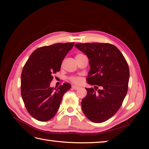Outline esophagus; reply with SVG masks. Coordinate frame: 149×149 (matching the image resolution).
Listing matches in <instances>:
<instances>
[{"label":"esophagus","instance_id":"34e87169","mask_svg":"<svg viewBox=\"0 0 149 149\" xmlns=\"http://www.w3.org/2000/svg\"><path fill=\"white\" fill-rule=\"evenodd\" d=\"M72 88L74 90H78L79 88V86H75V85H74V86H72Z\"/></svg>","mask_w":149,"mask_h":149}]
</instances>
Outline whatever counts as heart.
Segmentation results:
<instances>
[{
    "label": "heart",
    "instance_id": "b5f03b06",
    "mask_svg": "<svg viewBox=\"0 0 149 149\" xmlns=\"http://www.w3.org/2000/svg\"><path fill=\"white\" fill-rule=\"evenodd\" d=\"M81 55H83V54H77L76 56H75V58H76V57L79 56H81ZM70 81L72 82V83H75V84H79V83H80V82H81V79L79 77H76V76L70 77Z\"/></svg>",
    "mask_w": 149,
    "mask_h": 149
}]
</instances>
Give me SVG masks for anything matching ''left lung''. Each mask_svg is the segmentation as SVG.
<instances>
[{
	"label": "left lung",
	"instance_id": "1",
	"mask_svg": "<svg viewBox=\"0 0 149 149\" xmlns=\"http://www.w3.org/2000/svg\"><path fill=\"white\" fill-rule=\"evenodd\" d=\"M75 47L89 59L90 70L86 81L95 85L86 88L87 95L82 100L83 111L95 123L106 121L121 107L127 93L129 68L119 49L110 43H77ZM98 86L102 89L96 91Z\"/></svg>",
	"mask_w": 149,
	"mask_h": 149
}]
</instances>
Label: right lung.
I'll return each mask as SVG.
<instances>
[{
	"mask_svg": "<svg viewBox=\"0 0 149 149\" xmlns=\"http://www.w3.org/2000/svg\"><path fill=\"white\" fill-rule=\"evenodd\" d=\"M74 45L71 42L40 47L31 54L24 66L21 95L27 111L37 120L46 122L53 118L63 95L70 89L71 85L67 83L57 89L50 87V84Z\"/></svg>",
	"mask_w": 149,
	"mask_h": 149,
	"instance_id": "right-lung-1",
	"label": "right lung"
}]
</instances>
